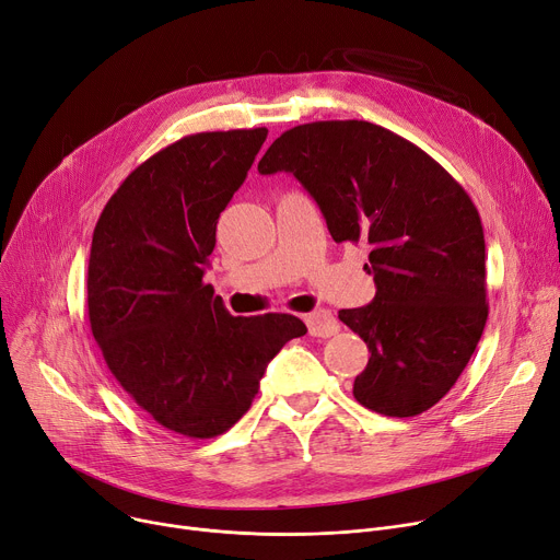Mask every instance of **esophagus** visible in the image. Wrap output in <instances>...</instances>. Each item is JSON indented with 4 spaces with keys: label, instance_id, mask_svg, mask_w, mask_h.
<instances>
[{
    "label": "esophagus",
    "instance_id": "1",
    "mask_svg": "<svg viewBox=\"0 0 560 560\" xmlns=\"http://www.w3.org/2000/svg\"><path fill=\"white\" fill-rule=\"evenodd\" d=\"M305 323L307 330L312 337H332L339 332V320L335 318V314L330 310H316L312 314H305Z\"/></svg>",
    "mask_w": 560,
    "mask_h": 560
}]
</instances>
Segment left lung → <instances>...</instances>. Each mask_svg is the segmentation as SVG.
Masks as SVG:
<instances>
[{"instance_id":"8db88e82","label":"left lung","mask_w":560,"mask_h":560,"mask_svg":"<svg viewBox=\"0 0 560 560\" xmlns=\"http://www.w3.org/2000/svg\"><path fill=\"white\" fill-rule=\"evenodd\" d=\"M257 170L299 178L335 242L371 244L375 299L339 312L371 350L354 400L393 418L434 407L488 318L483 228L468 191L420 147L361 119L293 126Z\"/></svg>"}]
</instances>
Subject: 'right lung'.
Instances as JSON below:
<instances>
[{
    "label": "right lung",
    "instance_id": "obj_1",
    "mask_svg": "<svg viewBox=\"0 0 560 560\" xmlns=\"http://www.w3.org/2000/svg\"><path fill=\"white\" fill-rule=\"evenodd\" d=\"M267 128L180 138L110 196L92 235L88 316L119 386L164 430L228 432L280 348L307 332L291 314L233 316L203 282L217 221Z\"/></svg>",
    "mask_w": 560,
    "mask_h": 560
}]
</instances>
